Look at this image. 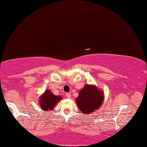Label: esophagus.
Instances as JSON below:
<instances>
[{
  "label": "esophagus",
  "mask_w": 147,
  "mask_h": 147,
  "mask_svg": "<svg viewBox=\"0 0 147 147\" xmlns=\"http://www.w3.org/2000/svg\"><path fill=\"white\" fill-rule=\"evenodd\" d=\"M66 96L68 98H70L71 97V95L70 93H66Z\"/></svg>",
  "instance_id": "1"
}]
</instances>
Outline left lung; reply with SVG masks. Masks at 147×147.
I'll return each mask as SVG.
<instances>
[{"mask_svg":"<svg viewBox=\"0 0 147 147\" xmlns=\"http://www.w3.org/2000/svg\"><path fill=\"white\" fill-rule=\"evenodd\" d=\"M104 100V92L97 87L91 84H86L79 91L76 103L84 115H89L100 108Z\"/></svg>","mask_w":147,"mask_h":147,"instance_id":"8db88e82","label":"left lung"}]
</instances>
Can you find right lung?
<instances>
[{"label": "right lung", "mask_w": 147, "mask_h": 147, "mask_svg": "<svg viewBox=\"0 0 147 147\" xmlns=\"http://www.w3.org/2000/svg\"><path fill=\"white\" fill-rule=\"evenodd\" d=\"M61 99V96L54 95L49 89H46L45 91L39 96V106L42 110L49 111L53 109Z\"/></svg>", "instance_id": "right-lung-1"}]
</instances>
